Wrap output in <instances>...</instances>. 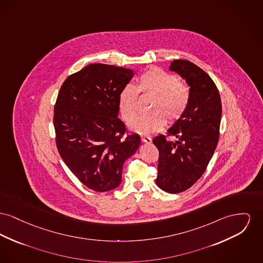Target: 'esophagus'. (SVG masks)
<instances>
[{
    "label": "esophagus",
    "instance_id": "34e87169",
    "mask_svg": "<svg viewBox=\"0 0 263 263\" xmlns=\"http://www.w3.org/2000/svg\"><path fill=\"white\" fill-rule=\"evenodd\" d=\"M141 140L143 143H151L152 142V138L147 137V136H141Z\"/></svg>",
    "mask_w": 263,
    "mask_h": 263
}]
</instances>
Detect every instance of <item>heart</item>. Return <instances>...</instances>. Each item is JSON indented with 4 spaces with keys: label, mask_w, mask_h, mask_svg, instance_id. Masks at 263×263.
<instances>
[{
    "label": "heart",
    "mask_w": 263,
    "mask_h": 263,
    "mask_svg": "<svg viewBox=\"0 0 263 263\" xmlns=\"http://www.w3.org/2000/svg\"><path fill=\"white\" fill-rule=\"evenodd\" d=\"M152 93L155 99L152 106L154 112L134 118L137 115L139 92ZM190 102V91L178 78L160 67H151L144 71L136 86L126 84L118 96V106L126 123L135 121L130 128L141 135H151L163 129L166 118L175 122L185 113Z\"/></svg>",
    "instance_id": "obj_1"
}]
</instances>
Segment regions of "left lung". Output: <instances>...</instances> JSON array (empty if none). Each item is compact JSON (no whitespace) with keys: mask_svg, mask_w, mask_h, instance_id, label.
I'll return each instance as SVG.
<instances>
[{"mask_svg":"<svg viewBox=\"0 0 263 263\" xmlns=\"http://www.w3.org/2000/svg\"><path fill=\"white\" fill-rule=\"evenodd\" d=\"M190 85V102L183 116L167 131L153 139L159 150L156 184L170 194L185 192L204 173L219 138L221 101L214 80L201 67L185 60L171 62Z\"/></svg>","mask_w":263,"mask_h":263,"instance_id":"1","label":"left lung"}]
</instances>
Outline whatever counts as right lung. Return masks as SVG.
<instances>
[{"mask_svg":"<svg viewBox=\"0 0 263 263\" xmlns=\"http://www.w3.org/2000/svg\"><path fill=\"white\" fill-rule=\"evenodd\" d=\"M134 72L91 63L69 76L58 95L53 126L63 162L95 192L120 185L125 161L139 148L138 134H127L118 118V96Z\"/></svg>","mask_w":263,"mask_h":263,"instance_id":"obj_1","label":"right lung"}]
</instances>
